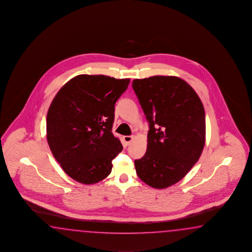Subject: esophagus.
I'll return each mask as SVG.
<instances>
[{"mask_svg": "<svg viewBox=\"0 0 252 252\" xmlns=\"http://www.w3.org/2000/svg\"><path fill=\"white\" fill-rule=\"evenodd\" d=\"M133 140H134V136H133V135L124 136V142H125V145H126V146L130 145V143H131Z\"/></svg>", "mask_w": 252, "mask_h": 252, "instance_id": "1", "label": "esophagus"}]
</instances>
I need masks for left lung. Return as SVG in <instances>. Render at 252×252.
<instances>
[{"label":"left lung","instance_id":"8db88e82","mask_svg":"<svg viewBox=\"0 0 252 252\" xmlns=\"http://www.w3.org/2000/svg\"><path fill=\"white\" fill-rule=\"evenodd\" d=\"M133 89L149 123L145 156L134 161L146 185L163 189L178 183L199 160L205 144V113L184 79L154 76L134 79Z\"/></svg>","mask_w":252,"mask_h":252}]
</instances>
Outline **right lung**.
<instances>
[{
	"instance_id": "obj_1",
	"label": "right lung",
	"mask_w": 252,
	"mask_h": 252,
	"mask_svg": "<svg viewBox=\"0 0 252 252\" xmlns=\"http://www.w3.org/2000/svg\"><path fill=\"white\" fill-rule=\"evenodd\" d=\"M129 78L78 75L62 87L47 114V140L63 171L78 183L93 185L111 173L123 150L112 133L115 104Z\"/></svg>"
}]
</instances>
